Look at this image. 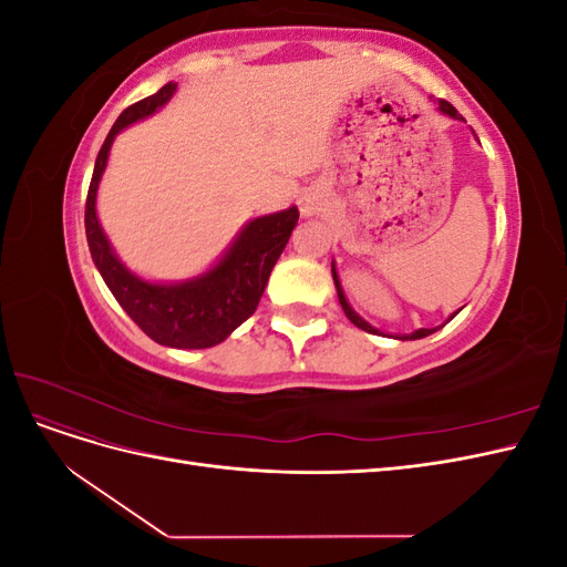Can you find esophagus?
Listing matches in <instances>:
<instances>
[{
    "instance_id": "esophagus-1",
    "label": "esophagus",
    "mask_w": 567,
    "mask_h": 567,
    "mask_svg": "<svg viewBox=\"0 0 567 567\" xmlns=\"http://www.w3.org/2000/svg\"><path fill=\"white\" fill-rule=\"evenodd\" d=\"M319 210V198L315 196V194H302L300 196V213L305 215V217H310V215H315Z\"/></svg>"
}]
</instances>
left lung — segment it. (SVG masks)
<instances>
[{
  "label": "left lung",
  "mask_w": 567,
  "mask_h": 567,
  "mask_svg": "<svg viewBox=\"0 0 567 567\" xmlns=\"http://www.w3.org/2000/svg\"><path fill=\"white\" fill-rule=\"evenodd\" d=\"M437 104H440V111L442 113H447L450 117H456V120H463L461 117V113L450 104V101H444V99H440L437 101ZM331 274H333V281H336V290H338V300H340V305H342V312H346L348 315V319L357 326V329H362V331H367V333H379V331H375L373 329V326H369L362 317H359V315H354V310H352V307L348 305V300H346V293H342V288H340V281H338V274H336V265L331 262ZM456 315V312H454ZM452 315V317H454ZM450 317V319H452ZM437 329H419V331H414V333H411V336H402V340H406V338H411V340H416V338H425V336H431V333H435Z\"/></svg>",
  "instance_id": "1"
}]
</instances>
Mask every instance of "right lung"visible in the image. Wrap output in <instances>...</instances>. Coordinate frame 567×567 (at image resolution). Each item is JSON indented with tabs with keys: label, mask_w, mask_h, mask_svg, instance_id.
I'll return each instance as SVG.
<instances>
[{
	"label": "right lung",
	"mask_w": 567,
	"mask_h": 567,
	"mask_svg": "<svg viewBox=\"0 0 567 567\" xmlns=\"http://www.w3.org/2000/svg\"><path fill=\"white\" fill-rule=\"evenodd\" d=\"M175 90L177 84L167 82L156 94L136 101L115 120L96 156L87 203H84V231H87V244L96 269L130 319L161 346L200 350L217 346L248 317H252L265 293L269 274L284 252L290 231L298 225L300 213L298 208H288L284 213L252 219L236 238L229 252L221 257L219 265L194 281L163 286L148 284L127 271L115 257L104 229L99 225V179L106 169L115 134L161 109Z\"/></svg>",
	"instance_id": "add662e5"
}]
</instances>
